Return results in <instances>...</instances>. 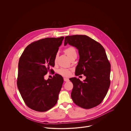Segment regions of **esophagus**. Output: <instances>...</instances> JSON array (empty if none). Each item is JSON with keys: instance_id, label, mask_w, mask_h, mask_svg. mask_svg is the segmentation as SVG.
<instances>
[{"instance_id": "obj_1", "label": "esophagus", "mask_w": 131, "mask_h": 131, "mask_svg": "<svg viewBox=\"0 0 131 131\" xmlns=\"http://www.w3.org/2000/svg\"><path fill=\"white\" fill-rule=\"evenodd\" d=\"M64 79V81H66V82H68V81H69V80L68 79H67V78H64L63 79Z\"/></svg>"}]
</instances>
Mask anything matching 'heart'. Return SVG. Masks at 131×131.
I'll use <instances>...</instances> for the list:
<instances>
[{
	"label": "heart",
	"mask_w": 131,
	"mask_h": 131,
	"mask_svg": "<svg viewBox=\"0 0 131 131\" xmlns=\"http://www.w3.org/2000/svg\"><path fill=\"white\" fill-rule=\"evenodd\" d=\"M64 51L67 55V56H68L70 59H71L73 56H77L76 50L75 47L73 46H70L68 48H66L65 50H64ZM56 58H57V56H56V58H55V62H56ZM57 73L59 75H61L63 77H69L71 75V71L70 69H68L61 68L58 70Z\"/></svg>",
	"instance_id": "b5f03b06"
}]
</instances>
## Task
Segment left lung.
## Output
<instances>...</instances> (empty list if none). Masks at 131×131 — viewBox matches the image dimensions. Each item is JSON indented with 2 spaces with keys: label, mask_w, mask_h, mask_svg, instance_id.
Listing matches in <instances>:
<instances>
[{
  "label": "left lung",
  "mask_w": 131,
  "mask_h": 131,
  "mask_svg": "<svg viewBox=\"0 0 131 131\" xmlns=\"http://www.w3.org/2000/svg\"><path fill=\"white\" fill-rule=\"evenodd\" d=\"M68 43L79 50L75 75L86 77L83 81L76 78L70 79L73 84L71 98L82 108H93L102 102L111 84V64L106 51L101 44L86 35L66 36L64 45Z\"/></svg>",
  "instance_id": "1"
}]
</instances>
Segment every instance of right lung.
<instances>
[{
  "instance_id": "add662e5",
  "label": "right lung",
  "mask_w": 131,
  "mask_h": 131,
  "mask_svg": "<svg viewBox=\"0 0 131 131\" xmlns=\"http://www.w3.org/2000/svg\"><path fill=\"white\" fill-rule=\"evenodd\" d=\"M64 37L46 38L28 45L18 64L17 86L26 105L45 112L56 105L63 79L57 74L45 80L44 75L54 67L55 58Z\"/></svg>"
}]
</instances>
